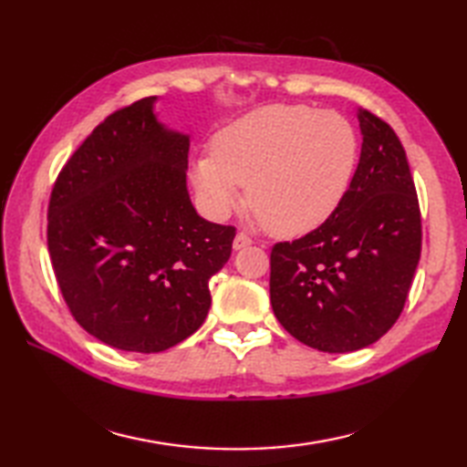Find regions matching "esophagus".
<instances>
[{
	"label": "esophagus",
	"instance_id": "esophagus-1",
	"mask_svg": "<svg viewBox=\"0 0 467 467\" xmlns=\"http://www.w3.org/2000/svg\"><path fill=\"white\" fill-rule=\"evenodd\" d=\"M253 244V239L246 233H239L234 236V241H233V246H234V251H241V249H246V246H251Z\"/></svg>",
	"mask_w": 467,
	"mask_h": 467
}]
</instances>
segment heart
Here are the masks:
<instances>
[{"label": "heart", "mask_w": 467, "mask_h": 467, "mask_svg": "<svg viewBox=\"0 0 467 467\" xmlns=\"http://www.w3.org/2000/svg\"><path fill=\"white\" fill-rule=\"evenodd\" d=\"M191 178L208 214L223 218L246 202L273 234L299 236L339 206L359 158V138L337 112L273 104L221 128Z\"/></svg>", "instance_id": "obj_1"}]
</instances>
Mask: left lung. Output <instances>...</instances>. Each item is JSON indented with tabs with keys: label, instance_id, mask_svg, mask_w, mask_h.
Wrapping results in <instances>:
<instances>
[{
	"label": "left lung",
	"instance_id": "8db88e82",
	"mask_svg": "<svg viewBox=\"0 0 467 467\" xmlns=\"http://www.w3.org/2000/svg\"><path fill=\"white\" fill-rule=\"evenodd\" d=\"M361 156L339 206L271 251V305L295 339L325 353L375 343L400 319L421 254V213L393 128L359 110Z\"/></svg>",
	"mask_w": 467,
	"mask_h": 467
}]
</instances>
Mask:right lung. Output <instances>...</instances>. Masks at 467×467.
I'll use <instances>...</instances> for the list:
<instances>
[{"instance_id":"add662e5","label":"right lung","mask_w":467,"mask_h":467,"mask_svg":"<svg viewBox=\"0 0 467 467\" xmlns=\"http://www.w3.org/2000/svg\"><path fill=\"white\" fill-rule=\"evenodd\" d=\"M156 96L106 118L59 171L47 251L74 319L122 351L161 353L211 309L234 226L198 216L186 188V134L154 116Z\"/></svg>"}]
</instances>
